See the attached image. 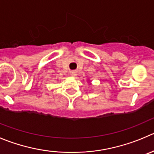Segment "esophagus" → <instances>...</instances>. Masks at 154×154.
Returning <instances> with one entry per match:
<instances>
[{"instance_id":"34e87169","label":"esophagus","mask_w":154,"mask_h":154,"mask_svg":"<svg viewBox=\"0 0 154 154\" xmlns=\"http://www.w3.org/2000/svg\"><path fill=\"white\" fill-rule=\"evenodd\" d=\"M70 74H71L72 77H75V76L77 75V72H76V71H71V72H70Z\"/></svg>"}]
</instances>
